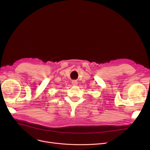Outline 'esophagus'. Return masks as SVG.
<instances>
[{
	"label": "esophagus",
	"mask_w": 150,
	"mask_h": 150,
	"mask_svg": "<svg viewBox=\"0 0 150 150\" xmlns=\"http://www.w3.org/2000/svg\"><path fill=\"white\" fill-rule=\"evenodd\" d=\"M72 83V84H73V85H74V86H75V85H77V84H78V81H76V80H73Z\"/></svg>",
	"instance_id": "1"
}]
</instances>
